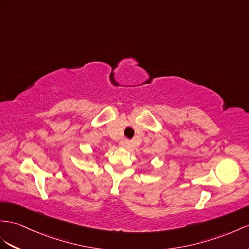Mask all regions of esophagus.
<instances>
[{"instance_id":"esophagus-1","label":"esophagus","mask_w":249,"mask_h":249,"mask_svg":"<svg viewBox=\"0 0 249 249\" xmlns=\"http://www.w3.org/2000/svg\"><path fill=\"white\" fill-rule=\"evenodd\" d=\"M120 145L122 146V147H125V148H127V149H130V148L133 147V142L130 141V140L124 139V140H122V141H121Z\"/></svg>"}]
</instances>
